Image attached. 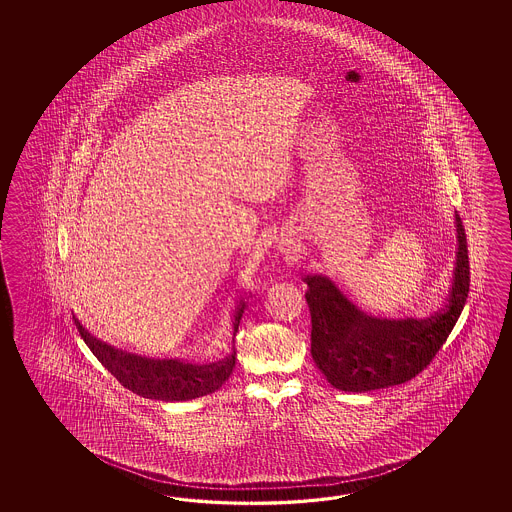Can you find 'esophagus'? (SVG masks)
<instances>
[{"label": "esophagus", "mask_w": 512, "mask_h": 512, "mask_svg": "<svg viewBox=\"0 0 512 512\" xmlns=\"http://www.w3.org/2000/svg\"><path fill=\"white\" fill-rule=\"evenodd\" d=\"M285 247H287V251H289V245H285ZM285 247H283V249H285Z\"/></svg>", "instance_id": "esophagus-1"}]
</instances>
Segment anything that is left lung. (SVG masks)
I'll list each match as a JSON object with an SVG mask.
<instances>
[{
  "instance_id": "1",
  "label": "left lung",
  "mask_w": 512,
  "mask_h": 512,
  "mask_svg": "<svg viewBox=\"0 0 512 512\" xmlns=\"http://www.w3.org/2000/svg\"><path fill=\"white\" fill-rule=\"evenodd\" d=\"M456 223V267L446 305L426 318H382L362 311L324 274H307L311 355L327 382L342 392H371L414 379L456 326L470 285L467 236Z\"/></svg>"
}]
</instances>
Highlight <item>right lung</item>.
<instances>
[{
  "instance_id": "right-lung-1",
  "label": "right lung",
  "mask_w": 512,
  "mask_h": 512,
  "mask_svg": "<svg viewBox=\"0 0 512 512\" xmlns=\"http://www.w3.org/2000/svg\"><path fill=\"white\" fill-rule=\"evenodd\" d=\"M243 311L245 300H241L234 315V337L238 333ZM73 320L77 324L80 337L84 338L87 348L93 351L98 362L124 388L141 395L144 399H155L164 403L192 401L219 390L236 366V351H232L227 359L210 364H194L183 359H153L146 355H137L126 349L115 348L95 337L82 326L77 316L73 315Z\"/></svg>"
}]
</instances>
